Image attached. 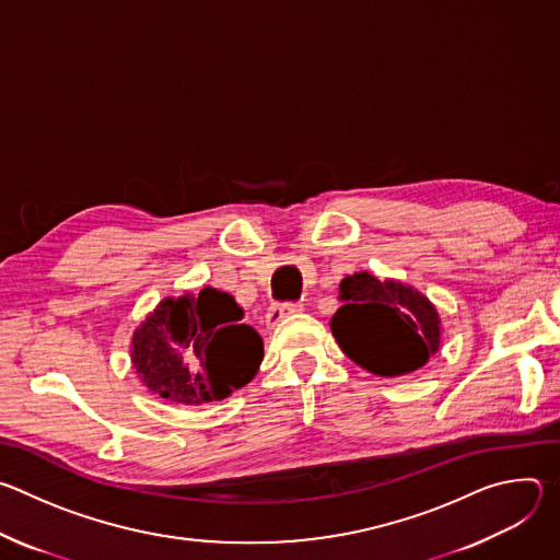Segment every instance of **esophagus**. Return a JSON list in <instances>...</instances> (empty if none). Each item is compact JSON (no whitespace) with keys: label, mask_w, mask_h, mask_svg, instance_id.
I'll use <instances>...</instances> for the list:
<instances>
[{"label":"esophagus","mask_w":560,"mask_h":560,"mask_svg":"<svg viewBox=\"0 0 560 560\" xmlns=\"http://www.w3.org/2000/svg\"><path fill=\"white\" fill-rule=\"evenodd\" d=\"M301 310H303L301 303H281V305H272V307L266 312V326H268V328H275L279 322H283L285 316L296 314V312H301Z\"/></svg>","instance_id":"34e87169"}]
</instances>
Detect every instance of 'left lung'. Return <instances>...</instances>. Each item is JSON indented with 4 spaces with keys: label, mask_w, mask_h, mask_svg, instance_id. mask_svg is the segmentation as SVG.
<instances>
[{
    "label": "left lung",
    "mask_w": 560,
    "mask_h": 560,
    "mask_svg": "<svg viewBox=\"0 0 560 560\" xmlns=\"http://www.w3.org/2000/svg\"><path fill=\"white\" fill-rule=\"evenodd\" d=\"M343 305L330 328L341 350L378 376H401L428 363L441 346L436 307L412 285L357 272L339 285Z\"/></svg>",
    "instance_id": "1"
}]
</instances>
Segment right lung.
<instances>
[{"label": "right lung", "instance_id": "1", "mask_svg": "<svg viewBox=\"0 0 560 560\" xmlns=\"http://www.w3.org/2000/svg\"><path fill=\"white\" fill-rule=\"evenodd\" d=\"M242 318L236 301L214 288L164 299L132 335L141 383L184 406L221 401L244 387L264 361V341Z\"/></svg>", "mask_w": 560, "mask_h": 560}]
</instances>
